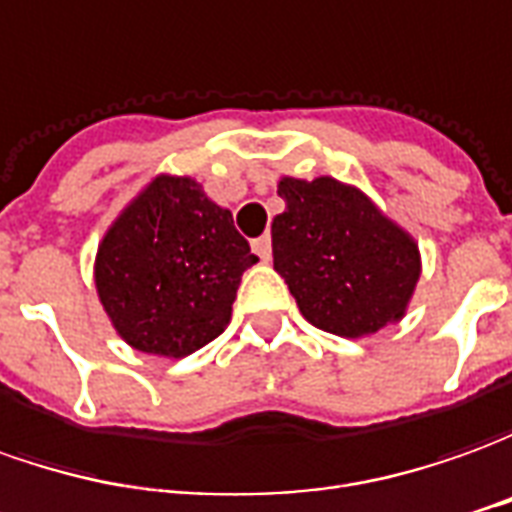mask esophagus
<instances>
[{
	"mask_svg": "<svg viewBox=\"0 0 512 512\" xmlns=\"http://www.w3.org/2000/svg\"><path fill=\"white\" fill-rule=\"evenodd\" d=\"M252 249H255V255L260 257V260H269V257H271V238H269V235H263V238H255V241H252Z\"/></svg>",
	"mask_w": 512,
	"mask_h": 512,
	"instance_id": "esophagus-1",
	"label": "esophagus"
}]
</instances>
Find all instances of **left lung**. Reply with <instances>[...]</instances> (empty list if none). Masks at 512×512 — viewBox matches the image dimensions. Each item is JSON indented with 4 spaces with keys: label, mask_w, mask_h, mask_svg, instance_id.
I'll return each instance as SVG.
<instances>
[{
    "label": "left lung",
    "mask_w": 512,
    "mask_h": 512,
    "mask_svg": "<svg viewBox=\"0 0 512 512\" xmlns=\"http://www.w3.org/2000/svg\"><path fill=\"white\" fill-rule=\"evenodd\" d=\"M274 269L319 330L358 339L398 322L420 277L417 243L350 184L280 179Z\"/></svg>",
    "instance_id": "left-lung-1"
}]
</instances>
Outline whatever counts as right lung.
I'll use <instances>...</instances> for the list:
<instances>
[{
    "mask_svg": "<svg viewBox=\"0 0 512 512\" xmlns=\"http://www.w3.org/2000/svg\"><path fill=\"white\" fill-rule=\"evenodd\" d=\"M232 212L187 176H156L97 249L95 285L134 350L182 358L221 336L255 266Z\"/></svg>",
    "mask_w": 512,
    "mask_h": 512,
    "instance_id": "1",
    "label": "right lung"
}]
</instances>
